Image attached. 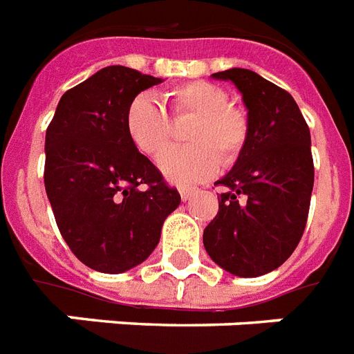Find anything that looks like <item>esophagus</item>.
<instances>
[{"label": "esophagus", "instance_id": "34e87169", "mask_svg": "<svg viewBox=\"0 0 354 354\" xmlns=\"http://www.w3.org/2000/svg\"><path fill=\"white\" fill-rule=\"evenodd\" d=\"M178 191H180V196H182V200H189L191 198V194L196 193V189L187 187V185H182V187L178 189Z\"/></svg>", "mask_w": 354, "mask_h": 354}]
</instances>
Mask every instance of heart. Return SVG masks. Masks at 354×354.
Segmentation results:
<instances>
[{"instance_id":"heart-1","label":"heart","mask_w":354,"mask_h":354,"mask_svg":"<svg viewBox=\"0 0 354 354\" xmlns=\"http://www.w3.org/2000/svg\"><path fill=\"white\" fill-rule=\"evenodd\" d=\"M172 119L193 118L185 132L191 145L163 150L171 143L172 127L165 110L147 95L133 97L124 110V132L141 154L158 158L171 182H202L215 174L218 163L233 165L250 138V119L244 108L230 102L227 91L205 80H191L163 93Z\"/></svg>"}]
</instances>
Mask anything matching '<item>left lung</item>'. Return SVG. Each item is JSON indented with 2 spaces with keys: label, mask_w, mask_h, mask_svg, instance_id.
Here are the masks:
<instances>
[{
  "label": "left lung",
  "mask_w": 354,
  "mask_h": 354,
  "mask_svg": "<svg viewBox=\"0 0 354 354\" xmlns=\"http://www.w3.org/2000/svg\"><path fill=\"white\" fill-rule=\"evenodd\" d=\"M232 80L248 108L250 138L215 185L218 213L204 230V246L218 266L257 277L290 257L307 226L314 185L310 130L294 97L250 69L213 73Z\"/></svg>",
  "instance_id": "8db88e82"
}]
</instances>
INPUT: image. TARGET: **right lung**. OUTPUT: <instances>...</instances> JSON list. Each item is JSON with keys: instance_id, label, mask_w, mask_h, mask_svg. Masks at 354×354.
Instances as JSON below:
<instances>
[{"instance_id": "obj_1", "label": "right lung", "mask_w": 354, "mask_h": 354, "mask_svg": "<svg viewBox=\"0 0 354 354\" xmlns=\"http://www.w3.org/2000/svg\"><path fill=\"white\" fill-rule=\"evenodd\" d=\"M161 79L108 66L68 90L46 132L44 183L60 235L80 263L121 274L154 252L180 193L124 132V110Z\"/></svg>"}]
</instances>
